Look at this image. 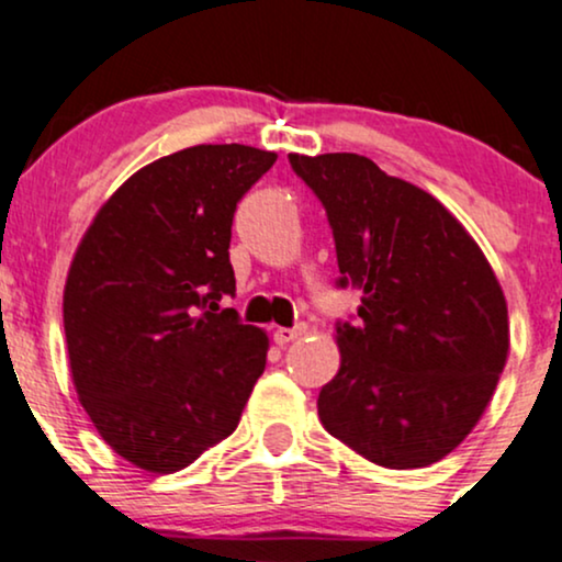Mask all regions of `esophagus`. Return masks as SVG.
Masks as SVG:
<instances>
[{
  "label": "esophagus",
  "instance_id": "esophagus-1",
  "mask_svg": "<svg viewBox=\"0 0 562 562\" xmlns=\"http://www.w3.org/2000/svg\"><path fill=\"white\" fill-rule=\"evenodd\" d=\"M303 333H306V327H280V330H274V344L288 346L293 344V340H299Z\"/></svg>",
  "mask_w": 562,
  "mask_h": 562
}]
</instances>
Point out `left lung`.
<instances>
[{"label": "left lung", "instance_id": "8db88e82", "mask_svg": "<svg viewBox=\"0 0 562 562\" xmlns=\"http://www.w3.org/2000/svg\"><path fill=\"white\" fill-rule=\"evenodd\" d=\"M290 166L330 218L340 285L362 293L335 330L340 367L319 420L364 460L428 468L465 441L509 353L507 301L479 243L430 192L357 153Z\"/></svg>", "mask_w": 562, "mask_h": 562}]
</instances>
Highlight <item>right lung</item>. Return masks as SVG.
Returning <instances> with one entry per match:
<instances>
[{
  "instance_id": "1",
  "label": "right lung",
  "mask_w": 562,
  "mask_h": 562,
  "mask_svg": "<svg viewBox=\"0 0 562 562\" xmlns=\"http://www.w3.org/2000/svg\"><path fill=\"white\" fill-rule=\"evenodd\" d=\"M277 153L195 145L142 166L83 232L66 290L68 364L79 402L115 454L177 473L240 423L269 335L243 325L229 263L237 200Z\"/></svg>"
}]
</instances>
